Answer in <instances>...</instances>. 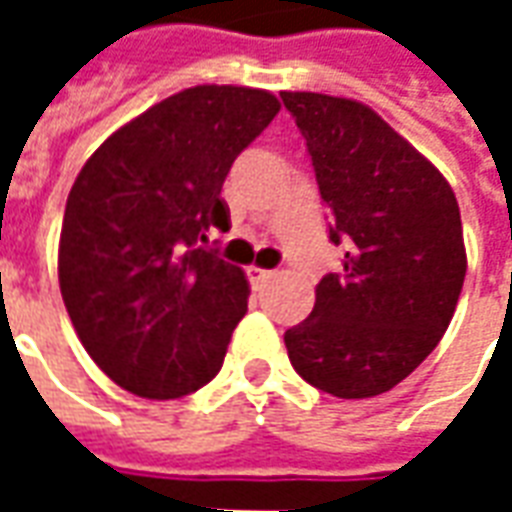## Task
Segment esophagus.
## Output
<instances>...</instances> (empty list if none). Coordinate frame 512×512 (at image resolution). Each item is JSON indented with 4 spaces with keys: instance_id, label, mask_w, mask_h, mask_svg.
Returning a JSON list of instances; mask_svg holds the SVG:
<instances>
[{
    "instance_id": "1",
    "label": "esophagus",
    "mask_w": 512,
    "mask_h": 512,
    "mask_svg": "<svg viewBox=\"0 0 512 512\" xmlns=\"http://www.w3.org/2000/svg\"><path fill=\"white\" fill-rule=\"evenodd\" d=\"M271 277H274V271H268V268H257V266L249 268V279H252L255 285H260V282H268Z\"/></svg>"
}]
</instances>
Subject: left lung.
Returning <instances> with one entry per match:
<instances>
[{
    "label": "left lung",
    "instance_id": "left-lung-1",
    "mask_svg": "<svg viewBox=\"0 0 512 512\" xmlns=\"http://www.w3.org/2000/svg\"><path fill=\"white\" fill-rule=\"evenodd\" d=\"M296 117L343 271L315 288L310 318L285 332L307 384L356 400L411 376L447 332L466 277L450 183L370 106L282 93Z\"/></svg>",
    "mask_w": 512,
    "mask_h": 512
}]
</instances>
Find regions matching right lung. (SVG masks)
<instances>
[{"label": "right lung", "mask_w": 512, "mask_h": 512, "mask_svg": "<svg viewBox=\"0 0 512 512\" xmlns=\"http://www.w3.org/2000/svg\"><path fill=\"white\" fill-rule=\"evenodd\" d=\"M277 112L266 90L189 87L117 128L79 172L60 290L87 354L117 386L169 400L222 370L249 285L202 244L230 230L224 178Z\"/></svg>", "instance_id": "right-lung-1"}]
</instances>
